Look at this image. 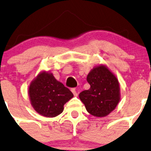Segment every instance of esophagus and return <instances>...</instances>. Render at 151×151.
<instances>
[{
	"label": "esophagus",
	"mask_w": 151,
	"mask_h": 151,
	"mask_svg": "<svg viewBox=\"0 0 151 151\" xmlns=\"http://www.w3.org/2000/svg\"><path fill=\"white\" fill-rule=\"evenodd\" d=\"M71 92L73 93V94H74V96H77V91H76V90L74 89V88H72V89H71Z\"/></svg>",
	"instance_id": "esophagus-1"
}]
</instances>
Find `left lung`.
<instances>
[{"mask_svg": "<svg viewBox=\"0 0 151 151\" xmlns=\"http://www.w3.org/2000/svg\"><path fill=\"white\" fill-rule=\"evenodd\" d=\"M91 85L79 95L87 111L96 117H105L120 101V85L115 74L104 65L93 68L87 76Z\"/></svg>", "mask_w": 151, "mask_h": 151, "instance_id": "obj_1", "label": "left lung"}]
</instances>
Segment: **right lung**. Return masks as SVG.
Returning a JSON list of instances; mask_svg holds the SVG:
<instances>
[{
  "label": "right lung",
  "instance_id": "1",
  "mask_svg": "<svg viewBox=\"0 0 151 151\" xmlns=\"http://www.w3.org/2000/svg\"><path fill=\"white\" fill-rule=\"evenodd\" d=\"M30 103L41 115L53 118L63 111V106L74 95L58 81L52 73L42 71L30 83L28 90Z\"/></svg>",
  "mask_w": 151,
  "mask_h": 151
}]
</instances>
